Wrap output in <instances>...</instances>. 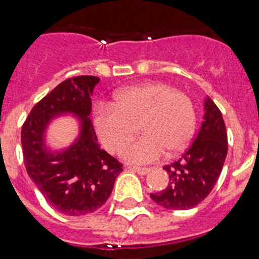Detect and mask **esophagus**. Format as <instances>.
Segmentation results:
<instances>
[{
    "instance_id": "esophagus-1",
    "label": "esophagus",
    "mask_w": 259,
    "mask_h": 259,
    "mask_svg": "<svg viewBox=\"0 0 259 259\" xmlns=\"http://www.w3.org/2000/svg\"><path fill=\"white\" fill-rule=\"evenodd\" d=\"M133 170H134L135 173L139 174V176H145V174L149 173V170H150V169H149V168H140V166H134V168H133Z\"/></svg>"
}]
</instances>
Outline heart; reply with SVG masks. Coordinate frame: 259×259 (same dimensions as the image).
<instances>
[{
	"label": "heart",
	"instance_id": "heart-1",
	"mask_svg": "<svg viewBox=\"0 0 259 259\" xmlns=\"http://www.w3.org/2000/svg\"><path fill=\"white\" fill-rule=\"evenodd\" d=\"M195 110L184 93L164 82H145L117 91L114 104H100L94 125L104 145L119 151L137 133L143 134L121 150L132 164H149L183 150L195 130Z\"/></svg>",
	"mask_w": 259,
	"mask_h": 259
}]
</instances>
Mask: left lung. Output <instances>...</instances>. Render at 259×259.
Instances as JSON below:
<instances>
[{
	"mask_svg": "<svg viewBox=\"0 0 259 259\" xmlns=\"http://www.w3.org/2000/svg\"><path fill=\"white\" fill-rule=\"evenodd\" d=\"M228 151L226 124L213 100L204 99V117L193 144L177 161L164 166L169 174L165 189L150 198L165 209L194 208L209 195L221 176Z\"/></svg>",
	"mask_w": 259,
	"mask_h": 259,
	"instance_id": "obj_1",
	"label": "left lung"
}]
</instances>
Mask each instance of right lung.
Instances as JSON below:
<instances>
[{
	"instance_id": "obj_1",
	"label": "right lung",
	"mask_w": 259,
	"mask_h": 259,
	"mask_svg": "<svg viewBox=\"0 0 259 259\" xmlns=\"http://www.w3.org/2000/svg\"><path fill=\"white\" fill-rule=\"evenodd\" d=\"M100 79L76 76L62 81L26 119L21 132L23 160L28 177L46 202L66 215L93 213L108 200L121 164L100 148L91 122V95ZM71 114L79 133L66 148L47 143L49 125Z\"/></svg>"
}]
</instances>
